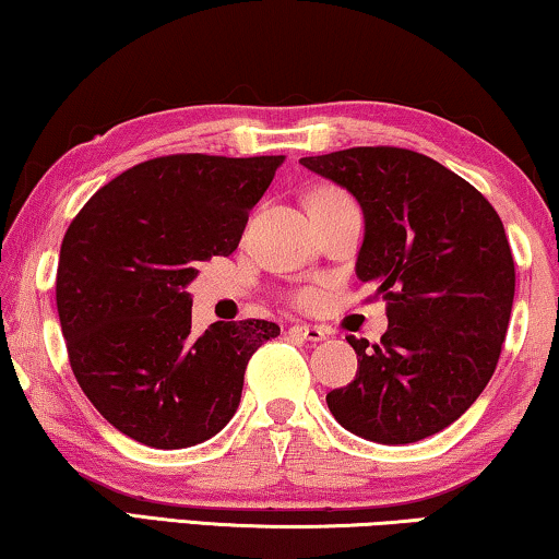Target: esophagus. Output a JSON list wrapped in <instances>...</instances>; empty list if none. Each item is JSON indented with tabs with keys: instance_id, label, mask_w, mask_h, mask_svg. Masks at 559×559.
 Wrapping results in <instances>:
<instances>
[{
	"instance_id": "1",
	"label": "esophagus",
	"mask_w": 559,
	"mask_h": 559,
	"mask_svg": "<svg viewBox=\"0 0 559 559\" xmlns=\"http://www.w3.org/2000/svg\"><path fill=\"white\" fill-rule=\"evenodd\" d=\"M289 335L299 337V340H307V343H322V340L328 337L325 330L314 328V325H293V328H289Z\"/></svg>"
}]
</instances>
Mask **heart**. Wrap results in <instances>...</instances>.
<instances>
[{
	"label": "heart",
	"mask_w": 559,
	"mask_h": 559,
	"mask_svg": "<svg viewBox=\"0 0 559 559\" xmlns=\"http://www.w3.org/2000/svg\"><path fill=\"white\" fill-rule=\"evenodd\" d=\"M320 193H333V189H328V191H320ZM318 293H314V289H302V293H297V297H295V302L299 305V307H312L314 302H318Z\"/></svg>",
	"instance_id": "obj_1"
}]
</instances>
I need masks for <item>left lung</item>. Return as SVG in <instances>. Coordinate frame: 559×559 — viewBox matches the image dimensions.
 I'll return each instance as SVG.
<instances>
[{"mask_svg":"<svg viewBox=\"0 0 559 559\" xmlns=\"http://www.w3.org/2000/svg\"><path fill=\"white\" fill-rule=\"evenodd\" d=\"M299 164L358 199L366 237L355 272L388 305L380 343L347 335L358 373L328 393L330 414L378 443L443 431L499 362L514 302L504 224L472 183L424 153L358 145Z\"/></svg>","mask_w":559,"mask_h":559,"instance_id":"left-lung-1","label":"left lung"}]
</instances>
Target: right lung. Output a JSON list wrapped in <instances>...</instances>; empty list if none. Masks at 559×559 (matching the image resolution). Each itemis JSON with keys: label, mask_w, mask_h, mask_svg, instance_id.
Returning a JSON list of instances; mask_svg holds the SVG:
<instances>
[{"label": "right lung", "mask_w": 559, "mask_h": 559, "mask_svg": "<svg viewBox=\"0 0 559 559\" xmlns=\"http://www.w3.org/2000/svg\"><path fill=\"white\" fill-rule=\"evenodd\" d=\"M285 156L174 153L95 191L62 239L60 325L70 368L100 416L153 449L212 439L239 406L245 370L280 325L191 330L199 262L239 247L249 209Z\"/></svg>", "instance_id": "1"}]
</instances>
